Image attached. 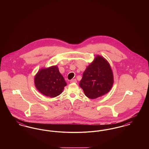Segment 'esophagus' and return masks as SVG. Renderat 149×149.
I'll return each instance as SVG.
<instances>
[{
	"instance_id": "esophagus-1",
	"label": "esophagus",
	"mask_w": 149,
	"mask_h": 149,
	"mask_svg": "<svg viewBox=\"0 0 149 149\" xmlns=\"http://www.w3.org/2000/svg\"><path fill=\"white\" fill-rule=\"evenodd\" d=\"M70 83H77V80L75 79H71V80H70Z\"/></svg>"
}]
</instances>
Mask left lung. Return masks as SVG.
<instances>
[{"instance_id": "left-lung-1", "label": "left lung", "mask_w": 149, "mask_h": 149, "mask_svg": "<svg viewBox=\"0 0 149 149\" xmlns=\"http://www.w3.org/2000/svg\"><path fill=\"white\" fill-rule=\"evenodd\" d=\"M113 84L111 66L103 57L97 55L86 69L79 85L85 95L96 99L109 92Z\"/></svg>"}]
</instances>
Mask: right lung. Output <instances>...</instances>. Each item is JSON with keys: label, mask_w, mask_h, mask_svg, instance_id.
<instances>
[{"label": "right lung", "mask_w": 149, "mask_h": 149, "mask_svg": "<svg viewBox=\"0 0 149 149\" xmlns=\"http://www.w3.org/2000/svg\"><path fill=\"white\" fill-rule=\"evenodd\" d=\"M35 84L40 92L51 98L60 95L67 85L56 66L40 69L35 75Z\"/></svg>", "instance_id": "obj_1"}]
</instances>
